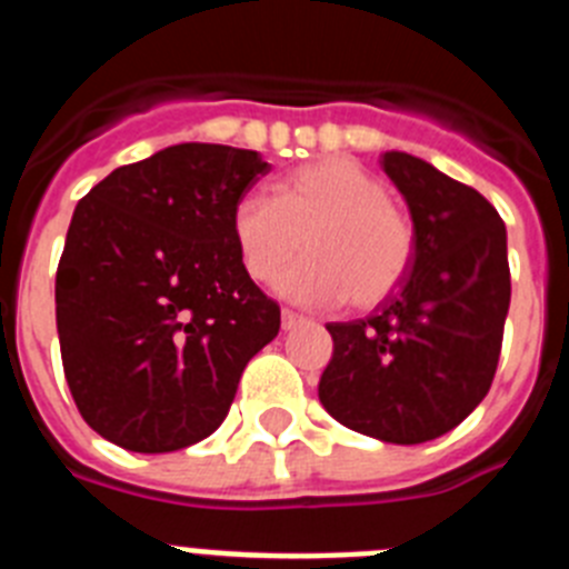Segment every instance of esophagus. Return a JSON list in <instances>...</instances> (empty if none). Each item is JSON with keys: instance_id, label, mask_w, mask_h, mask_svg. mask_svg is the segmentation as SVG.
I'll use <instances>...</instances> for the list:
<instances>
[{"instance_id": "1", "label": "esophagus", "mask_w": 569, "mask_h": 569, "mask_svg": "<svg viewBox=\"0 0 569 569\" xmlns=\"http://www.w3.org/2000/svg\"><path fill=\"white\" fill-rule=\"evenodd\" d=\"M305 325V316L293 313V310H281V330H293Z\"/></svg>"}]
</instances>
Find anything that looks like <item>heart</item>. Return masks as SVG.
I'll return each mask as SVG.
<instances>
[{
  "label": "heart",
  "mask_w": 569,
  "mask_h": 569,
  "mask_svg": "<svg viewBox=\"0 0 569 569\" xmlns=\"http://www.w3.org/2000/svg\"><path fill=\"white\" fill-rule=\"evenodd\" d=\"M230 233L256 281L273 279L305 241L308 256L276 279L279 293L301 305H379L401 284L416 248L413 228L390 204V188L341 156L290 170L273 196H241Z\"/></svg>",
  "instance_id": "1"
}]
</instances>
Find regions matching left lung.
<instances>
[{
	"instance_id": "8db88e82",
	"label": "left lung",
	"mask_w": 569,
	"mask_h": 569,
	"mask_svg": "<svg viewBox=\"0 0 569 569\" xmlns=\"http://www.w3.org/2000/svg\"><path fill=\"white\" fill-rule=\"evenodd\" d=\"M381 168L413 219V261L367 319L330 321L333 359L319 401L339 425L390 445L450 433L496 376L510 310L507 230L479 190L419 156Z\"/></svg>"
}]
</instances>
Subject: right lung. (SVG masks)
Returning a JSON list of instances; mask_svg holds the SVG:
<instances>
[{
	"instance_id": "1",
	"label": "right lung",
	"mask_w": 569,
	"mask_h": 569,
	"mask_svg": "<svg viewBox=\"0 0 569 569\" xmlns=\"http://www.w3.org/2000/svg\"><path fill=\"white\" fill-rule=\"evenodd\" d=\"M270 164L230 144H170L116 168L73 210L57 270L64 379L102 439L173 453L208 439L279 305L241 268L230 213Z\"/></svg>"
}]
</instances>
